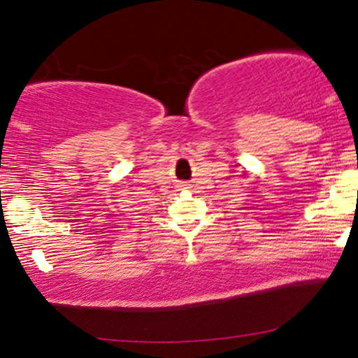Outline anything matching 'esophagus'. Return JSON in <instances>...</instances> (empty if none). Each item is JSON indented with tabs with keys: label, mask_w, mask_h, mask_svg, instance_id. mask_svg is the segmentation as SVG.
Wrapping results in <instances>:
<instances>
[{
	"label": "esophagus",
	"mask_w": 358,
	"mask_h": 358,
	"mask_svg": "<svg viewBox=\"0 0 358 358\" xmlns=\"http://www.w3.org/2000/svg\"><path fill=\"white\" fill-rule=\"evenodd\" d=\"M178 187H181V189H187V187H189V185H187V183H180Z\"/></svg>",
	"instance_id": "esophagus-1"
}]
</instances>
